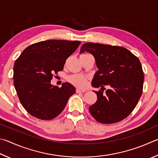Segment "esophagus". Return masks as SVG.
<instances>
[{
	"label": "esophagus",
	"instance_id": "1",
	"mask_svg": "<svg viewBox=\"0 0 158 158\" xmlns=\"http://www.w3.org/2000/svg\"><path fill=\"white\" fill-rule=\"evenodd\" d=\"M85 92H86V90L81 89H76V92L77 93H85Z\"/></svg>",
	"mask_w": 158,
	"mask_h": 158
}]
</instances>
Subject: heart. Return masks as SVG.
Returning <instances> with one entry per match:
<instances>
[{
	"label": "heart",
	"mask_w": 158,
	"mask_h": 158,
	"mask_svg": "<svg viewBox=\"0 0 158 158\" xmlns=\"http://www.w3.org/2000/svg\"><path fill=\"white\" fill-rule=\"evenodd\" d=\"M69 81L71 83L81 88L86 87L87 85V77L82 75H73L69 77Z\"/></svg>",
	"instance_id": "b5f03b06"
}]
</instances>
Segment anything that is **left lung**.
Returning <instances> with one entry per match:
<instances>
[{"instance_id":"1","label":"left lung","mask_w":158,"mask_h":158,"mask_svg":"<svg viewBox=\"0 0 158 158\" xmlns=\"http://www.w3.org/2000/svg\"><path fill=\"white\" fill-rule=\"evenodd\" d=\"M89 52L95 57L98 71L92 85L101 87L96 103L89 107L95 119L101 123L123 120L136 107L142 94L144 76L139 58L122 46L86 43L81 52ZM109 89L103 93L104 87Z\"/></svg>"}]
</instances>
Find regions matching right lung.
I'll list each match as a JSON object with an SVG mask.
<instances>
[{
	"label": "right lung",
	"mask_w": 158,
	"mask_h": 158,
	"mask_svg": "<svg viewBox=\"0 0 158 158\" xmlns=\"http://www.w3.org/2000/svg\"><path fill=\"white\" fill-rule=\"evenodd\" d=\"M80 41L46 40L33 44L21 52L14 65V85L19 101L32 117L51 120L64 109L76 89L68 82L51 84L53 74L62 71L66 60Z\"/></svg>",
	"instance_id": "obj_1"
}]
</instances>
